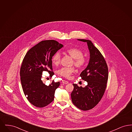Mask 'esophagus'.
Segmentation results:
<instances>
[{
	"instance_id": "obj_1",
	"label": "esophagus",
	"mask_w": 132,
	"mask_h": 132,
	"mask_svg": "<svg viewBox=\"0 0 132 132\" xmlns=\"http://www.w3.org/2000/svg\"><path fill=\"white\" fill-rule=\"evenodd\" d=\"M62 82L63 83V84H68L69 82L67 81H65V80H62Z\"/></svg>"
}]
</instances>
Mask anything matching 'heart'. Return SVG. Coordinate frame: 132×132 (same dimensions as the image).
Returning <instances> with one entry per match:
<instances>
[{"label":"heart","mask_w":132,"mask_h":132,"mask_svg":"<svg viewBox=\"0 0 132 132\" xmlns=\"http://www.w3.org/2000/svg\"><path fill=\"white\" fill-rule=\"evenodd\" d=\"M66 53L69 56L73 58V64L78 69H82L86 64L87 60L83 56V53L81 50L75 47H71L66 50ZM61 61V56L58 52L54 54L52 57L51 62L53 65L57 66L59 64ZM75 71L74 67H62L59 69L57 73L61 77L66 78H70Z\"/></svg>","instance_id":"heart-1"}]
</instances>
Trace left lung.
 Returning a JSON list of instances; mask_svg holds the SVG:
<instances>
[{"label": "left lung", "instance_id": "8db88e82", "mask_svg": "<svg viewBox=\"0 0 132 132\" xmlns=\"http://www.w3.org/2000/svg\"><path fill=\"white\" fill-rule=\"evenodd\" d=\"M78 40L87 43L89 51V63L80 74L82 80L87 81L88 85L82 88L73 84L74 89L71 96L76 106L86 111L95 106L102 98L106 88L108 70L103 55L90 40Z\"/></svg>", "mask_w": 132, "mask_h": 132}]
</instances>
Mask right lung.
Listing matches in <instances>:
<instances>
[{
	"label": "right lung",
	"mask_w": 132,
	"mask_h": 132,
	"mask_svg": "<svg viewBox=\"0 0 132 132\" xmlns=\"http://www.w3.org/2000/svg\"><path fill=\"white\" fill-rule=\"evenodd\" d=\"M63 45L54 40L39 42L29 50L24 57L20 69L21 82L28 100L37 107H44L54 100L55 91L60 82L53 81L49 86L42 80L43 71L50 76L54 75L51 59Z\"/></svg>",
	"instance_id": "add662e5"
}]
</instances>
